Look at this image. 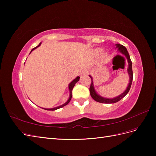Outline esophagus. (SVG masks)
I'll use <instances>...</instances> for the list:
<instances>
[{
	"mask_svg": "<svg viewBox=\"0 0 156 156\" xmlns=\"http://www.w3.org/2000/svg\"><path fill=\"white\" fill-rule=\"evenodd\" d=\"M87 70L84 69H81V72H80V75H85V74H87Z\"/></svg>",
	"mask_w": 156,
	"mask_h": 156,
	"instance_id": "1",
	"label": "esophagus"
}]
</instances>
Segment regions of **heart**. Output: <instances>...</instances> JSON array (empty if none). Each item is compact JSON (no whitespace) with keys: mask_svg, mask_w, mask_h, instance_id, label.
Here are the masks:
<instances>
[{"mask_svg":"<svg viewBox=\"0 0 156 156\" xmlns=\"http://www.w3.org/2000/svg\"><path fill=\"white\" fill-rule=\"evenodd\" d=\"M94 54L95 55H99L101 53V49L100 48H96L94 50Z\"/></svg>","mask_w":156,"mask_h":156,"instance_id":"heart-1","label":"heart"}]
</instances>
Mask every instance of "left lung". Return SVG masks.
Instances as JSON below:
<instances>
[{"label":"left lung","instance_id":"8db88e82","mask_svg":"<svg viewBox=\"0 0 156 156\" xmlns=\"http://www.w3.org/2000/svg\"><path fill=\"white\" fill-rule=\"evenodd\" d=\"M116 48L118 49V51L120 53H121L122 55H124L127 60V62H128V68H127V73L129 74V82L128 84V86H127V88L126 89V90L121 94L120 95L118 96L117 97L113 98H103L101 96L99 95V94H97L96 92L95 89H94V83H93V79L92 77L89 75V77L91 78L92 80V83L90 84V94L91 97L94 99V100L96 101L97 102H100L102 103H116L120 100H122L124 96H126V94L129 92L131 84H132V81H133V70H132V62L131 60L130 59V56L128 53V52L127 51V49L125 48L124 45H120V44H116Z\"/></svg>","mask_w":156,"mask_h":156}]
</instances>
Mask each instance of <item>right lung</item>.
Segmentation results:
<instances>
[{
	"label": "right lung",
	"instance_id": "obj_1",
	"mask_svg": "<svg viewBox=\"0 0 156 156\" xmlns=\"http://www.w3.org/2000/svg\"><path fill=\"white\" fill-rule=\"evenodd\" d=\"M40 45H41V43H40L38 45H37V47H36V48H33V49L31 50L30 53H31V52H32L33 50H34L35 49H36V48H37V47H39ZM79 79H80V77H79V76H78V77H77L76 78H75L74 80H73V81L69 84L68 88H69V98H68V101H67L65 103H64L63 105H60V106H58V107H55V108H44V109H45V110H48V111H55V110L58 109V108H62V107H64L65 105H68V103H69V102L70 101L71 99H72V90H73V87H74V86H75V83H77V82L79 81Z\"/></svg>",
	"mask_w": 156,
	"mask_h": 156
}]
</instances>
